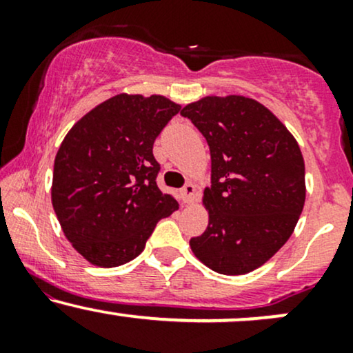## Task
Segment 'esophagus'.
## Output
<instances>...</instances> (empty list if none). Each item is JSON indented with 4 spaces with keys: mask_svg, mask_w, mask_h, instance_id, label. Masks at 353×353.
Instances as JSON below:
<instances>
[{
    "mask_svg": "<svg viewBox=\"0 0 353 353\" xmlns=\"http://www.w3.org/2000/svg\"><path fill=\"white\" fill-rule=\"evenodd\" d=\"M181 197L184 204H192L194 197H196V185L194 184H185L184 188L181 189Z\"/></svg>",
    "mask_w": 353,
    "mask_h": 353,
    "instance_id": "34e87169",
    "label": "esophagus"
}]
</instances>
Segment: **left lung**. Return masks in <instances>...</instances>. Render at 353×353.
<instances>
[{"instance_id": "left-lung-1", "label": "left lung", "mask_w": 353, "mask_h": 353, "mask_svg": "<svg viewBox=\"0 0 353 353\" xmlns=\"http://www.w3.org/2000/svg\"><path fill=\"white\" fill-rule=\"evenodd\" d=\"M181 114L210 149V188L202 197L209 224L190 249L214 272H252L289 241L301 217V148L272 111L245 96H205Z\"/></svg>"}]
</instances>
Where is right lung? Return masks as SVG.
<instances>
[{
  "label": "right lung",
  "mask_w": 353,
  "mask_h": 353,
  "mask_svg": "<svg viewBox=\"0 0 353 353\" xmlns=\"http://www.w3.org/2000/svg\"><path fill=\"white\" fill-rule=\"evenodd\" d=\"M181 106L165 96L117 94L70 129L54 159L51 201L64 236L92 265L117 267L144 250L179 204L161 192L152 145Z\"/></svg>",
  "instance_id": "right-lung-1"
}]
</instances>
